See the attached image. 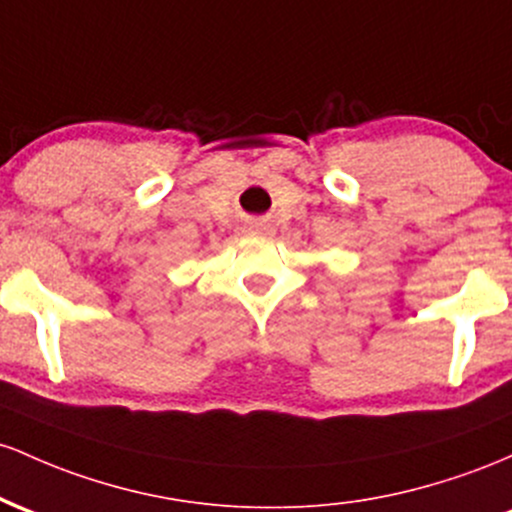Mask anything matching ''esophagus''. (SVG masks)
<instances>
[{"instance_id":"1","label":"esophagus","mask_w":512,"mask_h":512,"mask_svg":"<svg viewBox=\"0 0 512 512\" xmlns=\"http://www.w3.org/2000/svg\"><path fill=\"white\" fill-rule=\"evenodd\" d=\"M246 232H249L251 237H273L275 229L271 225H266V222H251Z\"/></svg>"}]
</instances>
